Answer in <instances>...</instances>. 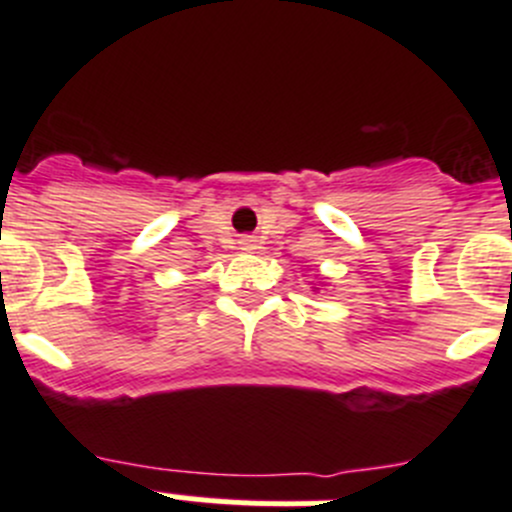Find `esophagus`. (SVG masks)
Wrapping results in <instances>:
<instances>
[{
  "instance_id": "1",
  "label": "esophagus",
  "mask_w": 512,
  "mask_h": 512,
  "mask_svg": "<svg viewBox=\"0 0 512 512\" xmlns=\"http://www.w3.org/2000/svg\"><path fill=\"white\" fill-rule=\"evenodd\" d=\"M240 245H242V250H255V240H252V237H245Z\"/></svg>"
}]
</instances>
